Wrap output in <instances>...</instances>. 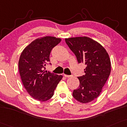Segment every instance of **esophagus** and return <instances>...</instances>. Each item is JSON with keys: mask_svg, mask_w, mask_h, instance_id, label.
<instances>
[{"mask_svg": "<svg viewBox=\"0 0 127 127\" xmlns=\"http://www.w3.org/2000/svg\"><path fill=\"white\" fill-rule=\"evenodd\" d=\"M64 76L65 77H70L72 76V75H67V74H64Z\"/></svg>", "mask_w": 127, "mask_h": 127, "instance_id": "1", "label": "esophagus"}]
</instances>
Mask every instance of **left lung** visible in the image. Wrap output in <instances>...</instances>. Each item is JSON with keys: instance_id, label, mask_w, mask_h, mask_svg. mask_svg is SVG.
Segmentation results:
<instances>
[{"instance_id": "obj_1", "label": "left lung", "mask_w": 127, "mask_h": 127, "mask_svg": "<svg viewBox=\"0 0 127 127\" xmlns=\"http://www.w3.org/2000/svg\"><path fill=\"white\" fill-rule=\"evenodd\" d=\"M75 54L79 63L86 65L85 74L78 77L80 85L73 91V96L81 103L97 98L111 73V61L105 49L96 41L86 36L65 39Z\"/></svg>"}]
</instances>
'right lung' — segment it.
<instances>
[{"mask_svg":"<svg viewBox=\"0 0 127 127\" xmlns=\"http://www.w3.org/2000/svg\"><path fill=\"white\" fill-rule=\"evenodd\" d=\"M60 38L44 36L32 41L20 56L19 70L24 88L32 97L39 101L49 100L63 76L44 71L50 63L52 49L59 44Z\"/></svg>","mask_w":127,"mask_h":127,"instance_id":"obj_1","label":"right lung"}]
</instances>
